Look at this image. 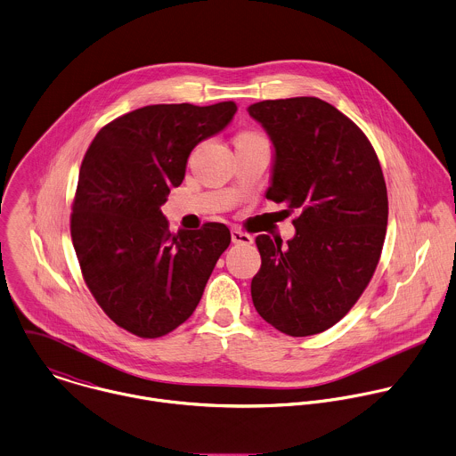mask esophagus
<instances>
[{
  "label": "esophagus",
  "instance_id": "obj_1",
  "mask_svg": "<svg viewBox=\"0 0 456 456\" xmlns=\"http://www.w3.org/2000/svg\"><path fill=\"white\" fill-rule=\"evenodd\" d=\"M231 238H232V243L236 245H252V236H248L247 232H241L238 229H232L231 231Z\"/></svg>",
  "mask_w": 456,
  "mask_h": 456
}]
</instances>
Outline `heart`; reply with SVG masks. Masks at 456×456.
<instances>
[{"instance_id":"1","label":"heart","mask_w":456,"mask_h":456,"mask_svg":"<svg viewBox=\"0 0 456 456\" xmlns=\"http://www.w3.org/2000/svg\"><path fill=\"white\" fill-rule=\"evenodd\" d=\"M240 136H256V134H254V133H241ZM240 136H238V138H240Z\"/></svg>"}]
</instances>
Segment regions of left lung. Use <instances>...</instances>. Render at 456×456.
Returning a JSON list of instances; mask_svg holds the SVG:
<instances>
[{"mask_svg": "<svg viewBox=\"0 0 456 456\" xmlns=\"http://www.w3.org/2000/svg\"><path fill=\"white\" fill-rule=\"evenodd\" d=\"M275 147L266 199L297 211L288 245L259 234L252 302L277 330L305 338L355 305L380 261L389 200L379 156L362 129L318 97L250 104Z\"/></svg>", "mask_w": 456, "mask_h": 456, "instance_id": "1", "label": "left lung"}]
</instances>
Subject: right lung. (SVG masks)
I'll use <instances>...</instances> for the list:
<instances>
[{
  "label": "right lung",
  "instance_id": "1",
  "mask_svg": "<svg viewBox=\"0 0 456 456\" xmlns=\"http://www.w3.org/2000/svg\"><path fill=\"white\" fill-rule=\"evenodd\" d=\"M236 102L151 104L108 122L79 168L70 238L92 297L120 329L161 338L195 311L231 231L208 222L172 234L161 213L193 147L222 131Z\"/></svg>",
  "mask_w": 456,
  "mask_h": 456
}]
</instances>
